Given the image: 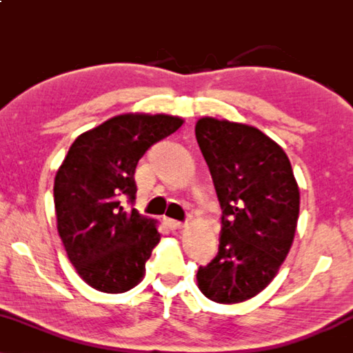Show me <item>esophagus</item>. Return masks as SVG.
Masks as SVG:
<instances>
[{"instance_id": "34e87169", "label": "esophagus", "mask_w": 353, "mask_h": 353, "mask_svg": "<svg viewBox=\"0 0 353 353\" xmlns=\"http://www.w3.org/2000/svg\"><path fill=\"white\" fill-rule=\"evenodd\" d=\"M164 222H165V225L169 227L170 230H181L183 227L186 225V224H183V222H180V221H175V219H165Z\"/></svg>"}]
</instances>
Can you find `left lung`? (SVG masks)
<instances>
[{"label":"left lung","instance_id":"8db88e82","mask_svg":"<svg viewBox=\"0 0 353 353\" xmlns=\"http://www.w3.org/2000/svg\"><path fill=\"white\" fill-rule=\"evenodd\" d=\"M195 137L221 203L219 251L197 271L211 301H246L260 294L294 243L300 191L284 150L257 128L200 118Z\"/></svg>","mask_w":353,"mask_h":353}]
</instances>
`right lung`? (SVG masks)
Wrapping results in <instances>:
<instances>
[{
  "mask_svg": "<svg viewBox=\"0 0 353 353\" xmlns=\"http://www.w3.org/2000/svg\"><path fill=\"white\" fill-rule=\"evenodd\" d=\"M181 124L164 113H124L70 145L53 184L57 227L70 263L93 289L123 294L143 279L161 233L154 219L121 202L134 203L139 159Z\"/></svg>",
  "mask_w": 353,
  "mask_h": 353,
  "instance_id": "1",
  "label": "right lung"
}]
</instances>
